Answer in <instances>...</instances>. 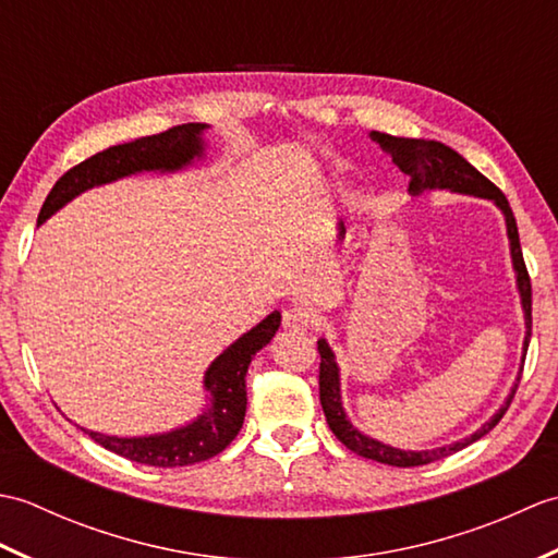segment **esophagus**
<instances>
[{
    "label": "esophagus",
    "mask_w": 558,
    "mask_h": 558,
    "mask_svg": "<svg viewBox=\"0 0 558 558\" xmlns=\"http://www.w3.org/2000/svg\"><path fill=\"white\" fill-rule=\"evenodd\" d=\"M282 324H286L288 328H294V330H306L314 326V312L306 310V306H302V304L288 306V310L282 312Z\"/></svg>",
    "instance_id": "34e87169"
}]
</instances>
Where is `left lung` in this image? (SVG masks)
I'll return each instance as SVG.
<instances>
[{"label": "left lung", "mask_w": 558, "mask_h": 558, "mask_svg": "<svg viewBox=\"0 0 558 558\" xmlns=\"http://www.w3.org/2000/svg\"><path fill=\"white\" fill-rule=\"evenodd\" d=\"M372 141H376L381 150H386L398 168L410 174V192L420 194L422 189H450V192L460 194H475L496 201V206L504 210L506 216V228H508V240H511V256H513V268L518 272V290L520 298H523V310H525V354L532 336V286H530V272L523 258V248H520L518 240V225L513 218V210L508 206V198L504 192L496 186L492 180H487L480 170L472 168V165L460 156L458 150L448 148L438 141H426V138H400L381 132H372ZM318 354H322V364H318V398H322V408L326 412V422L330 432L338 436L342 446H348L352 453L362 458H369L376 462H386V465L396 468H417V465H429L441 458L453 456L456 450L470 446L477 441L484 434H489L499 420L506 414L508 405L515 396V390L508 396L506 405L494 414V417L482 426L480 432L472 434L470 438H462L458 444L432 448V450H400L393 446H386L381 441H374V438L360 434L354 426L345 420V412L340 405V378H338V364L333 352L326 345V340H318ZM523 372V369H520ZM520 381V378H518ZM518 388V386H515Z\"/></svg>", "instance_id": "1"}]
</instances>
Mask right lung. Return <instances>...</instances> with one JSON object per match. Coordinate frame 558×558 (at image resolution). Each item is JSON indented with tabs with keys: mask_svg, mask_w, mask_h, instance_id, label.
<instances>
[{
	"mask_svg": "<svg viewBox=\"0 0 558 558\" xmlns=\"http://www.w3.org/2000/svg\"><path fill=\"white\" fill-rule=\"evenodd\" d=\"M204 129L206 124H180L168 129V132L132 141V144L110 146L90 156L88 160L74 165V168L59 177L52 192L47 194L38 222L47 220L66 201L96 184L120 180V177L141 170H180L182 165L192 162L204 150V146H201V132ZM278 326L280 314L272 312L208 366L204 384L213 396V402L196 422L170 434L138 438H117L98 432H83L102 448L112 450V453L153 468L194 465V462L218 456L242 429L246 412V369L254 354L260 348H266L270 338L276 336Z\"/></svg>",
	"mask_w": 558,
	"mask_h": 558,
	"instance_id": "obj_1",
	"label": "right lung"
}]
</instances>
